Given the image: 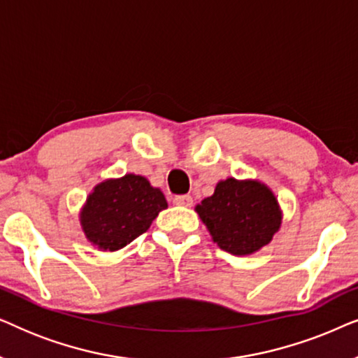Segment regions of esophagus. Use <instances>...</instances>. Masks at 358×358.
I'll return each mask as SVG.
<instances>
[{
    "label": "esophagus",
    "instance_id": "esophagus-1",
    "mask_svg": "<svg viewBox=\"0 0 358 358\" xmlns=\"http://www.w3.org/2000/svg\"><path fill=\"white\" fill-rule=\"evenodd\" d=\"M174 205H179V207H190L192 205V197L190 195H176L173 199Z\"/></svg>",
    "mask_w": 358,
    "mask_h": 358
}]
</instances>
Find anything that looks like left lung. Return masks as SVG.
I'll use <instances>...</instances> for the list:
<instances>
[{"label":"left lung","mask_w":358,"mask_h":358,"mask_svg":"<svg viewBox=\"0 0 358 358\" xmlns=\"http://www.w3.org/2000/svg\"><path fill=\"white\" fill-rule=\"evenodd\" d=\"M195 212L213 243L233 256H249L267 246L282 227V208L272 189L257 179L220 180L213 195Z\"/></svg>","instance_id":"obj_1"}]
</instances>
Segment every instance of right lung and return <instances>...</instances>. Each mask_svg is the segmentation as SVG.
<instances>
[{
    "mask_svg": "<svg viewBox=\"0 0 358 358\" xmlns=\"http://www.w3.org/2000/svg\"><path fill=\"white\" fill-rule=\"evenodd\" d=\"M168 208L164 194L143 176L106 179L92 189L80 212L87 241L101 251H119L145 233Z\"/></svg>",
    "mask_w": 358,
    "mask_h": 358,
    "instance_id": "obj_1",
    "label": "right lung"
}]
</instances>
